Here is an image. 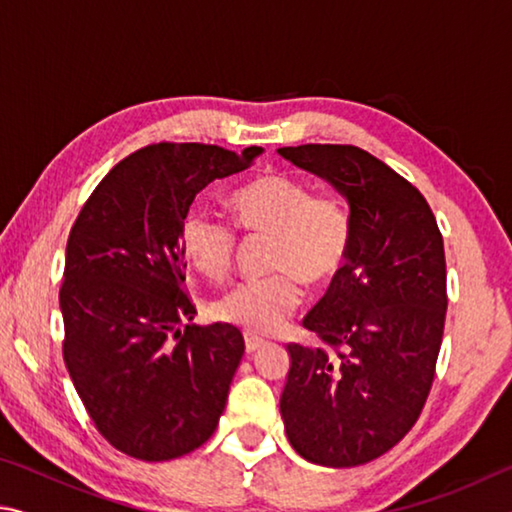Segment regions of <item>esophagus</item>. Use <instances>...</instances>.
I'll return each mask as SVG.
<instances>
[{
	"label": "esophagus",
	"instance_id": "esophagus-1",
	"mask_svg": "<svg viewBox=\"0 0 512 512\" xmlns=\"http://www.w3.org/2000/svg\"><path fill=\"white\" fill-rule=\"evenodd\" d=\"M264 345H266L264 339H257V336H253V334H246V354H253L259 348H264Z\"/></svg>",
	"mask_w": 512,
	"mask_h": 512
}]
</instances>
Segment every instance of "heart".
I'll return each mask as SVG.
<instances>
[{
	"label": "heart",
	"mask_w": 512,
	"mask_h": 512,
	"mask_svg": "<svg viewBox=\"0 0 512 512\" xmlns=\"http://www.w3.org/2000/svg\"><path fill=\"white\" fill-rule=\"evenodd\" d=\"M237 223L253 237H271L268 268L275 275L248 280L214 302V316L250 334H271L302 302L298 279L325 287L350 257L352 223L339 196L314 194L287 173H266L230 196ZM180 244L198 273L223 282L239 253L237 230L207 210H189L180 223Z\"/></svg>",
	"instance_id": "b5f03b06"
}]
</instances>
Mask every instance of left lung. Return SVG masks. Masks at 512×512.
Here are the masks:
<instances>
[{
    "mask_svg": "<svg viewBox=\"0 0 512 512\" xmlns=\"http://www.w3.org/2000/svg\"><path fill=\"white\" fill-rule=\"evenodd\" d=\"M277 153L345 196L352 223L348 264L302 320L325 345H287L284 429L311 463H370L409 433L431 391L447 314L443 235L418 189L359 146Z\"/></svg>",
    "mask_w": 512,
    "mask_h": 512,
    "instance_id": "8db88e82",
    "label": "left lung"
}]
</instances>
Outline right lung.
<instances>
[{"mask_svg":"<svg viewBox=\"0 0 512 512\" xmlns=\"http://www.w3.org/2000/svg\"><path fill=\"white\" fill-rule=\"evenodd\" d=\"M264 149L144 146L108 171L72 225L60 287L63 357L108 443L171 461L212 436L244 357L235 325L194 320L180 223L196 194Z\"/></svg>","mask_w":512,"mask_h":512,"instance_id":"add662e5","label":"right lung"}]
</instances>
